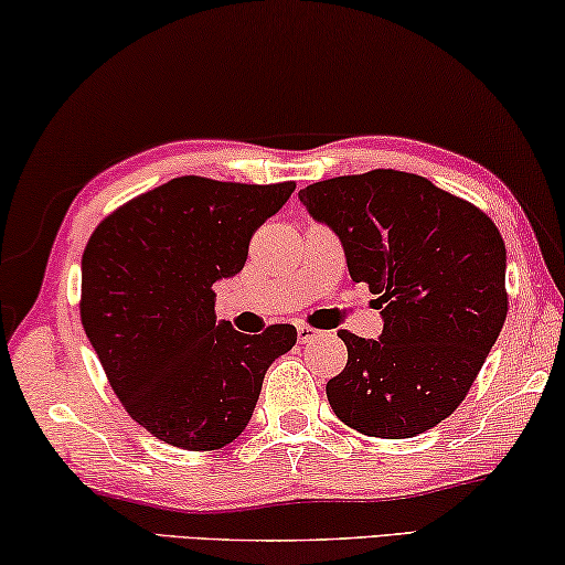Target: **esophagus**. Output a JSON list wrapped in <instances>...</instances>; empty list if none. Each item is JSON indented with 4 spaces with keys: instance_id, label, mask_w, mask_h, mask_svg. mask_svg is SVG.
Segmentation results:
<instances>
[{
    "instance_id": "34e87169",
    "label": "esophagus",
    "mask_w": 565,
    "mask_h": 565,
    "mask_svg": "<svg viewBox=\"0 0 565 565\" xmlns=\"http://www.w3.org/2000/svg\"><path fill=\"white\" fill-rule=\"evenodd\" d=\"M297 337H299V342L305 344V342H311V340H315V337H319V332L315 330V327L299 324V327H297Z\"/></svg>"
}]
</instances>
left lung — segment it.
<instances>
[{
  "instance_id": "left-lung-1",
  "label": "left lung",
  "mask_w": 565,
  "mask_h": 565,
  "mask_svg": "<svg viewBox=\"0 0 565 565\" xmlns=\"http://www.w3.org/2000/svg\"><path fill=\"white\" fill-rule=\"evenodd\" d=\"M342 243L352 281L377 294V340L340 330L348 365L327 383L334 416L408 439L451 416L508 317V250L494 223L426 177L373 170L299 190Z\"/></svg>"
}]
</instances>
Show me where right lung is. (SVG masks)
<instances>
[{
  "instance_id": "right-lung-1",
  "label": "right lung",
  "mask_w": 565,
  "mask_h": 565,
  "mask_svg": "<svg viewBox=\"0 0 565 565\" xmlns=\"http://www.w3.org/2000/svg\"><path fill=\"white\" fill-rule=\"evenodd\" d=\"M297 184L174 177L126 202L81 260V322L129 416L159 441L221 449L254 416L266 370L297 327L215 322L213 286L241 274L250 235Z\"/></svg>"
}]
</instances>
